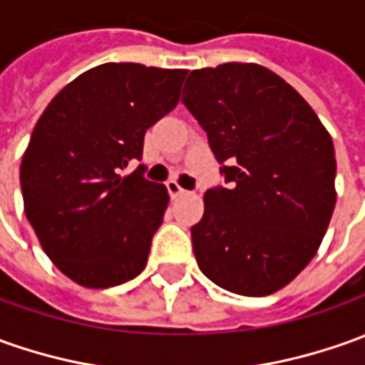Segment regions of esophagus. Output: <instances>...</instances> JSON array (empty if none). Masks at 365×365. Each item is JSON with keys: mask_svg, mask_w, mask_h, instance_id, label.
I'll return each mask as SVG.
<instances>
[{"mask_svg": "<svg viewBox=\"0 0 365 365\" xmlns=\"http://www.w3.org/2000/svg\"><path fill=\"white\" fill-rule=\"evenodd\" d=\"M165 187H168V192H170V197H178V195H182V193H185V190H183L182 185L178 182H168L165 183Z\"/></svg>", "mask_w": 365, "mask_h": 365, "instance_id": "34e87169", "label": "esophagus"}]
</instances>
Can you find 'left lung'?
Here are the masks:
<instances>
[{"mask_svg": "<svg viewBox=\"0 0 365 365\" xmlns=\"http://www.w3.org/2000/svg\"><path fill=\"white\" fill-rule=\"evenodd\" d=\"M227 185L192 227L203 276L240 296L289 284L316 255L336 205V153L316 111L255 63L192 71L182 96Z\"/></svg>", "mask_w": 365, "mask_h": 365, "instance_id": "1", "label": "left lung"}]
</instances>
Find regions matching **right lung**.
<instances>
[{
	"mask_svg": "<svg viewBox=\"0 0 365 365\" xmlns=\"http://www.w3.org/2000/svg\"><path fill=\"white\" fill-rule=\"evenodd\" d=\"M185 69L103 63L49 101L34 128L19 183L47 257L76 284L120 286L140 274L170 202L143 178L145 130L178 106Z\"/></svg>",
	"mask_w": 365,
	"mask_h": 365,
	"instance_id": "right-lung-1",
	"label": "right lung"
}]
</instances>
